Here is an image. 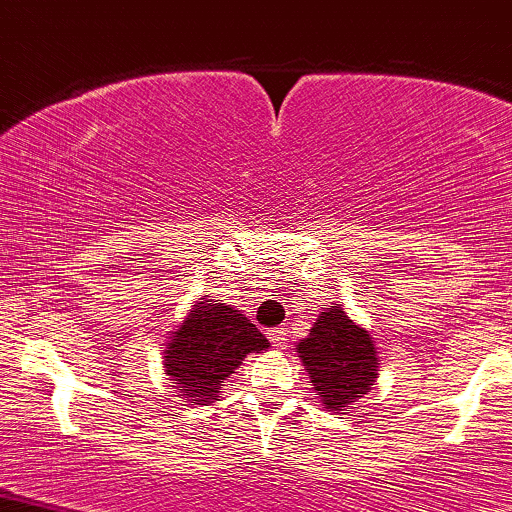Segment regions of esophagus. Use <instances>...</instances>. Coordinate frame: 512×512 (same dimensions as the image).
I'll list each match as a JSON object with an SVG mask.
<instances>
[{"mask_svg":"<svg viewBox=\"0 0 512 512\" xmlns=\"http://www.w3.org/2000/svg\"><path fill=\"white\" fill-rule=\"evenodd\" d=\"M267 335H269V340L274 342L276 349H286V345H288V335H286V331H283V328H271V331H269Z\"/></svg>","mask_w":512,"mask_h":512,"instance_id":"34e87169","label":"esophagus"}]
</instances>
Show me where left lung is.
Listing matches in <instances>:
<instances>
[{"label":"left lung","instance_id":"8db88e82","mask_svg":"<svg viewBox=\"0 0 512 512\" xmlns=\"http://www.w3.org/2000/svg\"><path fill=\"white\" fill-rule=\"evenodd\" d=\"M295 349L319 392L323 409L333 413L352 409L378 378L373 338L349 319L342 307H323L312 331Z\"/></svg>","mask_w":512,"mask_h":512}]
</instances>
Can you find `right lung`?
<instances>
[{"label":"right lung","instance_id":"obj_1","mask_svg":"<svg viewBox=\"0 0 512 512\" xmlns=\"http://www.w3.org/2000/svg\"><path fill=\"white\" fill-rule=\"evenodd\" d=\"M267 347L269 340L238 309L203 295L167 340L163 366L177 397L210 406L243 359Z\"/></svg>","mask_w":512,"mask_h":512}]
</instances>
